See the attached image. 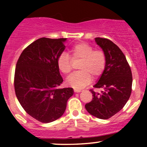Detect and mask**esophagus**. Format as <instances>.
<instances>
[{
  "label": "esophagus",
  "mask_w": 147,
  "mask_h": 147,
  "mask_svg": "<svg viewBox=\"0 0 147 147\" xmlns=\"http://www.w3.org/2000/svg\"><path fill=\"white\" fill-rule=\"evenodd\" d=\"M74 91H75V92H80L82 90H80V89H74Z\"/></svg>",
  "instance_id": "1"
}]
</instances>
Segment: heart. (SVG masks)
<instances>
[{
    "label": "heart",
    "instance_id": "obj_1",
    "mask_svg": "<svg viewBox=\"0 0 147 147\" xmlns=\"http://www.w3.org/2000/svg\"><path fill=\"white\" fill-rule=\"evenodd\" d=\"M69 56L63 52L57 59V65L64 75H68L72 71V61L80 60L78 65L79 71L72 74L67 79V84L75 88H82L90 84L93 78L102 74L106 66V55L102 50H94L87 43H79L69 50Z\"/></svg>",
    "mask_w": 147,
    "mask_h": 147
}]
</instances>
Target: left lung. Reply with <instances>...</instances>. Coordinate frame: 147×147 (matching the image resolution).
Returning <instances> with one entry per match:
<instances>
[{"instance_id":"obj_1","label":"left lung","mask_w":147,"mask_h":147,"mask_svg":"<svg viewBox=\"0 0 147 147\" xmlns=\"http://www.w3.org/2000/svg\"><path fill=\"white\" fill-rule=\"evenodd\" d=\"M106 55V66L94 88L101 92L90 90L92 99L85 105L92 115L107 119L117 113L129 100L132 90V73L125 55L117 45L104 38H95Z\"/></svg>"}]
</instances>
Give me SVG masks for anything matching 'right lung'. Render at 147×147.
Listing matches in <instances>:
<instances>
[{
	"instance_id": "add662e5",
	"label": "right lung",
	"mask_w": 147,
	"mask_h": 147,
	"mask_svg": "<svg viewBox=\"0 0 147 147\" xmlns=\"http://www.w3.org/2000/svg\"><path fill=\"white\" fill-rule=\"evenodd\" d=\"M67 38H38L22 52L16 63L14 89L25 112L36 120L49 123L61 117L72 88H59L63 82L57 59Z\"/></svg>"
}]
</instances>
